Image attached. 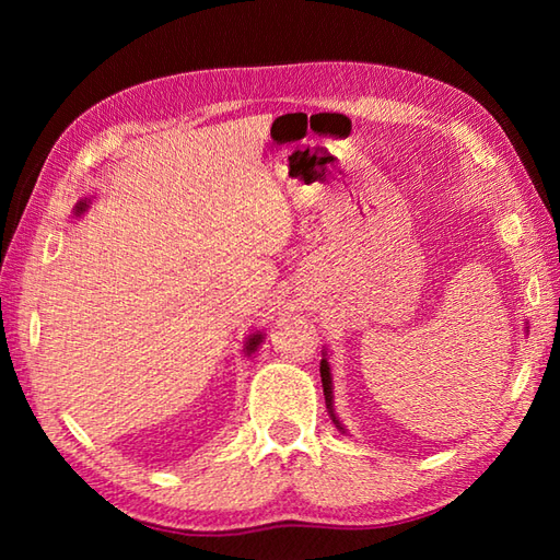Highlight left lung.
<instances>
[{"label":"left lung","instance_id":"1","mask_svg":"<svg viewBox=\"0 0 560 560\" xmlns=\"http://www.w3.org/2000/svg\"><path fill=\"white\" fill-rule=\"evenodd\" d=\"M319 377H323V389H325V401H327V409H329V416H331V421L337 423V428L339 431H343L341 428V423H339V419H337V413H335V407H331V404H335V399H331V368H329V361H327V353H325V359L319 361Z\"/></svg>","mask_w":560,"mask_h":560}]
</instances>
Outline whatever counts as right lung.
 Wrapping results in <instances>:
<instances>
[{
  "label": "right lung",
  "instance_id": "add662e5",
  "mask_svg": "<svg viewBox=\"0 0 560 560\" xmlns=\"http://www.w3.org/2000/svg\"><path fill=\"white\" fill-rule=\"evenodd\" d=\"M86 207H89V201H79V205H77V213H83V211H86ZM259 343H261V335H253V337L247 339L245 351H247V353H255Z\"/></svg>",
  "mask_w": 560,
  "mask_h": 560
}]
</instances>
